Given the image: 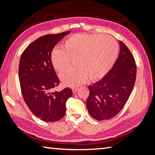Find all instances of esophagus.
Returning a JSON list of instances; mask_svg holds the SVG:
<instances>
[{
	"label": "esophagus",
	"mask_w": 155,
	"mask_h": 155,
	"mask_svg": "<svg viewBox=\"0 0 155 155\" xmlns=\"http://www.w3.org/2000/svg\"><path fill=\"white\" fill-rule=\"evenodd\" d=\"M77 91H78V88H77V87L72 88V92H73L74 94H75V93H77Z\"/></svg>",
	"instance_id": "34e87169"
}]
</instances>
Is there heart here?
<instances>
[{
  "mask_svg": "<svg viewBox=\"0 0 155 155\" xmlns=\"http://www.w3.org/2000/svg\"><path fill=\"white\" fill-rule=\"evenodd\" d=\"M119 50L117 41L110 36L76 34L63 41L62 49H53L50 61L54 69L61 72L73 60L75 65L61 73L60 78L65 86L74 87L88 77L92 81L101 79L114 65Z\"/></svg>",
  "mask_w": 155,
  "mask_h": 155,
  "instance_id": "obj_1",
  "label": "heart"
}]
</instances>
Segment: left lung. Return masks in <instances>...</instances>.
<instances>
[{"label":"left lung","mask_w":155,"mask_h":155,"mask_svg":"<svg viewBox=\"0 0 155 155\" xmlns=\"http://www.w3.org/2000/svg\"><path fill=\"white\" fill-rule=\"evenodd\" d=\"M119 44V57L111 70L99 81L88 86L86 105L90 116L97 121L108 120L119 114L134 87L137 75L134 58L122 41Z\"/></svg>","instance_id":"1"}]
</instances>
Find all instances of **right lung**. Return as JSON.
I'll list each match as a JSON object with an SVG mask.
<instances>
[{
	"mask_svg": "<svg viewBox=\"0 0 155 155\" xmlns=\"http://www.w3.org/2000/svg\"><path fill=\"white\" fill-rule=\"evenodd\" d=\"M70 32L41 36L27 47L21 56L18 76L22 94L31 112L43 121L62 119L66 112V101L72 95L69 87L51 92L60 81L51 63V51Z\"/></svg>",
	"mask_w": 155,
	"mask_h": 155,
	"instance_id": "1",
	"label": "right lung"
}]
</instances>
